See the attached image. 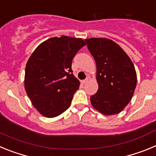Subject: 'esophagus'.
<instances>
[{"label": "esophagus", "instance_id": "1", "mask_svg": "<svg viewBox=\"0 0 156 156\" xmlns=\"http://www.w3.org/2000/svg\"><path fill=\"white\" fill-rule=\"evenodd\" d=\"M88 81V78H87V79H85L84 80H83L82 81V83H83V84H85V83H87Z\"/></svg>", "mask_w": 156, "mask_h": 156}]
</instances>
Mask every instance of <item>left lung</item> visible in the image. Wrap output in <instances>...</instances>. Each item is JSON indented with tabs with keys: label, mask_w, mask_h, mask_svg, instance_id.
Listing matches in <instances>:
<instances>
[{
	"label": "left lung",
	"mask_w": 156,
	"mask_h": 156,
	"mask_svg": "<svg viewBox=\"0 0 156 156\" xmlns=\"http://www.w3.org/2000/svg\"><path fill=\"white\" fill-rule=\"evenodd\" d=\"M96 62L98 90L90 97L95 109L105 115L119 113L131 100L137 85L133 62L121 47L105 38L85 40Z\"/></svg>",
	"instance_id": "left-lung-1"
}]
</instances>
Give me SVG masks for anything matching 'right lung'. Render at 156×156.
Here are the masks:
<instances>
[{
  "mask_svg": "<svg viewBox=\"0 0 156 156\" xmlns=\"http://www.w3.org/2000/svg\"><path fill=\"white\" fill-rule=\"evenodd\" d=\"M85 45L81 38L51 37L41 43L29 58L25 90L33 105L44 116H58L71 105L80 87V81L73 74L72 61Z\"/></svg>",
  "mask_w": 156,
  "mask_h": 156,
  "instance_id": "right-lung-1",
  "label": "right lung"
}]
</instances>
